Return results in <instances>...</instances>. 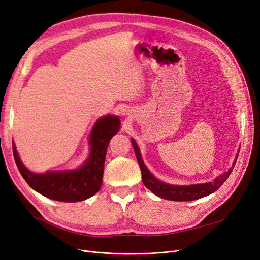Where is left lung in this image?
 <instances>
[{
	"label": "left lung",
	"mask_w": 260,
	"mask_h": 260,
	"mask_svg": "<svg viewBox=\"0 0 260 260\" xmlns=\"http://www.w3.org/2000/svg\"><path fill=\"white\" fill-rule=\"evenodd\" d=\"M134 152H136L137 159L139 162V165L142 172V179L144 185L149 189L153 194L161 197V199L170 200V201H177V202H185V201H194L202 199L204 196L209 195L213 192H215L220 186L226 181V179L230 177L231 173L233 172L234 165L236 161L233 164V168H231L227 172L220 175L215 180L212 182H207L202 184H193V185H172L164 183L158 179H155L151 173L148 171V169L145 166L140 150L138 148L137 143L133 140H131ZM238 158V155H237Z\"/></svg>",
	"instance_id": "left-lung-1"
}]
</instances>
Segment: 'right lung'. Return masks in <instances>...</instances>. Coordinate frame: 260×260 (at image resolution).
Here are the masks:
<instances>
[{"label":"right lung","mask_w":260,"mask_h":260,"mask_svg":"<svg viewBox=\"0 0 260 260\" xmlns=\"http://www.w3.org/2000/svg\"><path fill=\"white\" fill-rule=\"evenodd\" d=\"M120 120L117 116H106L99 119L90 133V154L84 165L71 172H49L34 174L20 161L13 145L14 158L20 174L30 188L48 199L75 203L95 195L102 184L103 168L108 145L118 132Z\"/></svg>","instance_id":"1"}]
</instances>
